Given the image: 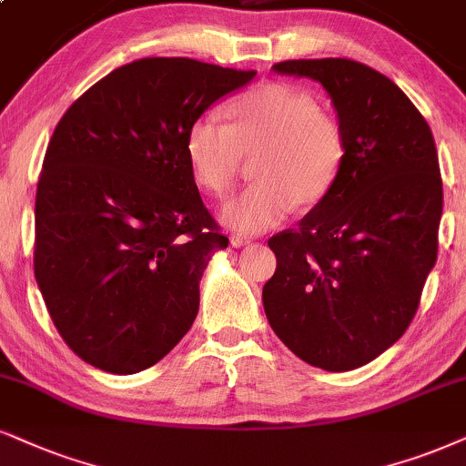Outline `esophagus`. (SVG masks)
Here are the masks:
<instances>
[{
  "label": "esophagus",
  "instance_id": "esophagus-1",
  "mask_svg": "<svg viewBox=\"0 0 466 466\" xmlns=\"http://www.w3.org/2000/svg\"><path fill=\"white\" fill-rule=\"evenodd\" d=\"M229 243H232V247H245V245H249L251 243V238H247V237H238V234H234L232 238H229Z\"/></svg>",
  "mask_w": 466,
  "mask_h": 466
}]
</instances>
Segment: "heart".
Segmentation results:
<instances>
[{"instance_id": "heart-1", "label": "heart", "mask_w": 466, "mask_h": 466, "mask_svg": "<svg viewBox=\"0 0 466 466\" xmlns=\"http://www.w3.org/2000/svg\"><path fill=\"white\" fill-rule=\"evenodd\" d=\"M229 127L202 114L187 131L191 174L206 191L226 193L243 157L256 152V185L221 206L219 219L240 234L279 226L294 206L309 208L331 191L346 155L339 122L309 94L281 84L249 90L228 109Z\"/></svg>"}]
</instances>
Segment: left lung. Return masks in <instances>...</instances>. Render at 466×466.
Wrapping results in <instances>:
<instances>
[{"mask_svg": "<svg viewBox=\"0 0 466 466\" xmlns=\"http://www.w3.org/2000/svg\"><path fill=\"white\" fill-rule=\"evenodd\" d=\"M325 87L346 155L331 191L297 229L268 240L275 275L262 303L277 338L327 372L361 368L402 338L437 262L443 182L428 122L365 64H275Z\"/></svg>", "mask_w": 466, "mask_h": 466, "instance_id": "1", "label": "left lung"}]
</instances>
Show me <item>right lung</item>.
Masks as SVG:
<instances>
[{"instance_id": "add662e5", "label": "right lung", "mask_w": 466, "mask_h": 466, "mask_svg": "<svg viewBox=\"0 0 466 466\" xmlns=\"http://www.w3.org/2000/svg\"><path fill=\"white\" fill-rule=\"evenodd\" d=\"M256 76L189 57L111 70L57 122L36 191L34 273L76 357L135 374L189 331L228 238L187 161L191 122Z\"/></svg>"}]
</instances>
